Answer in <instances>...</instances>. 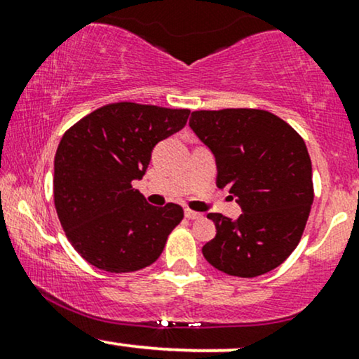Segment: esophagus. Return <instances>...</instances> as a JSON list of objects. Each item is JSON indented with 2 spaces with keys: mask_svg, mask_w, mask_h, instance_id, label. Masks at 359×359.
I'll list each match as a JSON object with an SVG mask.
<instances>
[{
  "mask_svg": "<svg viewBox=\"0 0 359 359\" xmlns=\"http://www.w3.org/2000/svg\"><path fill=\"white\" fill-rule=\"evenodd\" d=\"M185 217H187V219H201V217H203V214L191 211V209H185Z\"/></svg>",
  "mask_w": 359,
  "mask_h": 359,
  "instance_id": "1",
  "label": "esophagus"
}]
</instances>
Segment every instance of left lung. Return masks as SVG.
<instances>
[{
  "mask_svg": "<svg viewBox=\"0 0 359 359\" xmlns=\"http://www.w3.org/2000/svg\"><path fill=\"white\" fill-rule=\"evenodd\" d=\"M189 126L216 156L217 187H228L243 209L236 221L208 214L217 233L204 258L233 277L269 273L297 248L314 201L306 143L265 109L194 111Z\"/></svg>",
  "mask_w": 359,
  "mask_h": 359,
  "instance_id": "1",
  "label": "left lung"
}]
</instances>
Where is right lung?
I'll return each mask as SVG.
<instances>
[{"label": "right lung", "instance_id": "1", "mask_svg": "<svg viewBox=\"0 0 359 359\" xmlns=\"http://www.w3.org/2000/svg\"><path fill=\"white\" fill-rule=\"evenodd\" d=\"M189 114L111 102L64 133L53 162V203L65 236L90 265L128 273L162 255L184 209L154 208L131 182L145 175L154 147L182 130Z\"/></svg>", "mask_w": 359, "mask_h": 359}]
</instances>
